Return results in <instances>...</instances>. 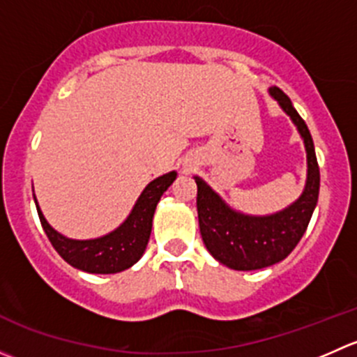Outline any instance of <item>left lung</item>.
<instances>
[{
    "mask_svg": "<svg viewBox=\"0 0 357 357\" xmlns=\"http://www.w3.org/2000/svg\"><path fill=\"white\" fill-rule=\"evenodd\" d=\"M269 93L290 115L304 138L309 169L307 183L301 199L278 214L250 218L231 211L200 178H195L202 240L212 257L238 271L262 269L283 261L301 242L318 204L319 165L311 132L282 89L273 86Z\"/></svg>",
    "mask_w": 357,
    "mask_h": 357,
    "instance_id": "1",
    "label": "left lung"
}]
</instances>
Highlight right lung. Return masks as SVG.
<instances>
[{
    "label": "right lung",
    "instance_id": "right-lung-1",
    "mask_svg": "<svg viewBox=\"0 0 357 357\" xmlns=\"http://www.w3.org/2000/svg\"><path fill=\"white\" fill-rule=\"evenodd\" d=\"M176 179V172L160 176L153 179L136 202L135 208L126 219L124 225L119 226L110 235L96 240H70L56 233L46 222L45 215L38 207L39 221L46 236L52 242L53 248L62 255L63 261L74 268L86 273H98V275H110V273L124 271L131 268L145 252L149 243L150 231H152V219L155 207L160 200L162 193L172 185ZM36 200V199H34Z\"/></svg>",
    "mask_w": 357,
    "mask_h": 357
}]
</instances>
